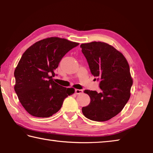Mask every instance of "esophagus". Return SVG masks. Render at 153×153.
Here are the masks:
<instances>
[{"label":"esophagus","mask_w":153,"mask_h":153,"mask_svg":"<svg viewBox=\"0 0 153 153\" xmlns=\"http://www.w3.org/2000/svg\"><path fill=\"white\" fill-rule=\"evenodd\" d=\"M74 92H75V94H82L83 93V91L82 90H80V89H75V91H74Z\"/></svg>","instance_id":"1"}]
</instances>
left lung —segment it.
<instances>
[{
  "mask_svg": "<svg viewBox=\"0 0 153 153\" xmlns=\"http://www.w3.org/2000/svg\"><path fill=\"white\" fill-rule=\"evenodd\" d=\"M80 48L101 91H84L91 102L82 112L90 120L106 121L119 114L130 98L132 80L128 63L122 53L105 42L85 43Z\"/></svg>",
  "mask_w": 153,
  "mask_h": 153,
  "instance_id": "1",
  "label": "left lung"
}]
</instances>
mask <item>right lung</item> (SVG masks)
<instances>
[{
    "mask_svg": "<svg viewBox=\"0 0 153 153\" xmlns=\"http://www.w3.org/2000/svg\"><path fill=\"white\" fill-rule=\"evenodd\" d=\"M79 43L51 37L36 42L23 53L14 71V91L23 107L34 117L47 118L58 112L74 93L54 82V71L66 54Z\"/></svg>",
    "mask_w": 153,
    "mask_h": 153,
    "instance_id": "1",
    "label": "right lung"
}]
</instances>
